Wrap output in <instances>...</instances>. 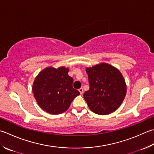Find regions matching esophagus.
Segmentation results:
<instances>
[{
	"mask_svg": "<svg viewBox=\"0 0 154 154\" xmlns=\"http://www.w3.org/2000/svg\"><path fill=\"white\" fill-rule=\"evenodd\" d=\"M79 93H80V94L82 95L83 93V88H80V89H79Z\"/></svg>",
	"mask_w": 154,
	"mask_h": 154,
	"instance_id": "obj_1",
	"label": "esophagus"
}]
</instances>
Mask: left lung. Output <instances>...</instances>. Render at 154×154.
Wrapping results in <instances>:
<instances>
[{"instance_id":"1","label":"left lung","mask_w":154,"mask_h":154,"mask_svg":"<svg viewBox=\"0 0 154 154\" xmlns=\"http://www.w3.org/2000/svg\"><path fill=\"white\" fill-rule=\"evenodd\" d=\"M90 88L83 97L93 112L108 115L115 111L124 99L127 89L122 74L105 63L86 69Z\"/></svg>"}]
</instances>
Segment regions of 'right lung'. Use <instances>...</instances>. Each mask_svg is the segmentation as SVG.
<instances>
[{"label": "right lung", "instance_id": "obj_1", "mask_svg": "<svg viewBox=\"0 0 154 154\" xmlns=\"http://www.w3.org/2000/svg\"><path fill=\"white\" fill-rule=\"evenodd\" d=\"M69 69L49 67L36 77L32 92L38 105L50 114H60L68 109L71 103L80 94L73 88V78L69 76Z\"/></svg>", "mask_w": 154, "mask_h": 154}]
</instances>
